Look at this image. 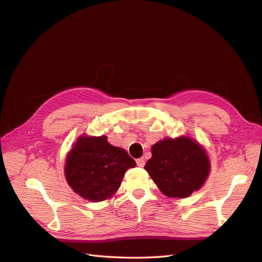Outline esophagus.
<instances>
[{"label":"esophagus","instance_id":"1","mask_svg":"<svg viewBox=\"0 0 262 262\" xmlns=\"http://www.w3.org/2000/svg\"><path fill=\"white\" fill-rule=\"evenodd\" d=\"M136 163H137V165H138L139 167H143V166H144V159H143V158L137 159V160H136Z\"/></svg>","mask_w":262,"mask_h":262}]
</instances>
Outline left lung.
Instances as JSON below:
<instances>
[{
  "label": "left lung",
  "instance_id": "8db88e82",
  "mask_svg": "<svg viewBox=\"0 0 262 262\" xmlns=\"http://www.w3.org/2000/svg\"><path fill=\"white\" fill-rule=\"evenodd\" d=\"M151 152L144 169L166 196L188 198L208 176L210 164L205 150L188 137L159 141Z\"/></svg>",
  "mask_w": 262,
  "mask_h": 262
}]
</instances>
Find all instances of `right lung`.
Returning <instances> with one entry per match:
<instances>
[{
  "label": "right lung",
  "mask_w": 262,
  "mask_h": 262,
  "mask_svg": "<svg viewBox=\"0 0 262 262\" xmlns=\"http://www.w3.org/2000/svg\"><path fill=\"white\" fill-rule=\"evenodd\" d=\"M136 166L124 149L113 147L104 136L80 137L66 161L69 186L83 199L101 202L121 186L125 171Z\"/></svg>",
  "instance_id": "obj_1"
}]
</instances>
